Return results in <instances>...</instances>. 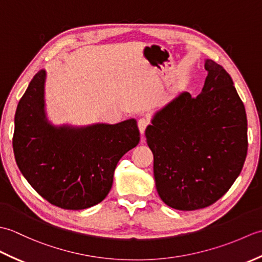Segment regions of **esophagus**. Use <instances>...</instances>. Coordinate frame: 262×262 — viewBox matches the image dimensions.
Returning a JSON list of instances; mask_svg holds the SVG:
<instances>
[{
  "mask_svg": "<svg viewBox=\"0 0 262 262\" xmlns=\"http://www.w3.org/2000/svg\"><path fill=\"white\" fill-rule=\"evenodd\" d=\"M149 125V120L147 118H145V117H143V118H141L140 120H138L137 122V126L138 128H140V132L141 134H144V132H145L146 127Z\"/></svg>",
  "mask_w": 262,
  "mask_h": 262,
  "instance_id": "obj_1",
  "label": "esophagus"
}]
</instances>
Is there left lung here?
<instances>
[{
  "label": "left lung",
  "instance_id": "obj_1",
  "mask_svg": "<svg viewBox=\"0 0 262 262\" xmlns=\"http://www.w3.org/2000/svg\"><path fill=\"white\" fill-rule=\"evenodd\" d=\"M205 70L202 93L179 94L155 114L145 130L159 196L179 210L216 203L247 158V114L232 77L211 59Z\"/></svg>",
  "mask_w": 262,
  "mask_h": 262
}]
</instances>
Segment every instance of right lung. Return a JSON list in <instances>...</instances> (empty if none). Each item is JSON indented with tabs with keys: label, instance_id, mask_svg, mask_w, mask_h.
<instances>
[{
	"label": "right lung",
	"instance_id": "obj_1",
	"mask_svg": "<svg viewBox=\"0 0 262 262\" xmlns=\"http://www.w3.org/2000/svg\"><path fill=\"white\" fill-rule=\"evenodd\" d=\"M45 71L33 76L14 117L13 152L30 186L57 207L89 208L107 197L122 155L140 143L135 119L54 127L43 111Z\"/></svg>",
	"mask_w": 262,
	"mask_h": 262
}]
</instances>
